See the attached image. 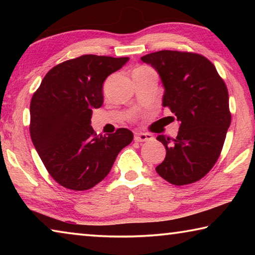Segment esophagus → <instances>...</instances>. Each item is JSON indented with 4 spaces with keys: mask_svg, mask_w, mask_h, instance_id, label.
<instances>
[{
    "mask_svg": "<svg viewBox=\"0 0 255 255\" xmlns=\"http://www.w3.org/2000/svg\"><path fill=\"white\" fill-rule=\"evenodd\" d=\"M152 135L150 133H145V132H136L135 136H133V139L135 141H146L152 139Z\"/></svg>",
    "mask_w": 255,
    "mask_h": 255,
    "instance_id": "esophagus-1",
    "label": "esophagus"
}]
</instances>
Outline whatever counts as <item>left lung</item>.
Listing matches in <instances>:
<instances>
[{
  "label": "left lung",
  "instance_id": "obj_1",
  "mask_svg": "<svg viewBox=\"0 0 255 255\" xmlns=\"http://www.w3.org/2000/svg\"><path fill=\"white\" fill-rule=\"evenodd\" d=\"M141 60L158 72L163 107L180 122L175 138L157 137L166 155L156 172L174 185L197 182L217 162L231 125L225 82L208 58L191 51L159 50Z\"/></svg>",
  "mask_w": 255,
  "mask_h": 255
}]
</instances>
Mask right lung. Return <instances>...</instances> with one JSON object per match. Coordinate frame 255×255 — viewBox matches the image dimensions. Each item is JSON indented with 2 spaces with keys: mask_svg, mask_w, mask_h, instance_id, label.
Here are the masks:
<instances>
[{
  "mask_svg": "<svg viewBox=\"0 0 255 255\" xmlns=\"http://www.w3.org/2000/svg\"><path fill=\"white\" fill-rule=\"evenodd\" d=\"M128 59L83 55L65 60L47 73L33 93L30 136L48 173L62 187L93 188L132 141L127 128L101 136L91 126L92 110L103 103V82Z\"/></svg>",
  "mask_w": 255,
  "mask_h": 255,
  "instance_id": "obj_1",
  "label": "right lung"
}]
</instances>
